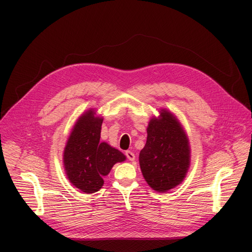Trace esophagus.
I'll return each instance as SVG.
<instances>
[{
    "label": "esophagus",
    "mask_w": 252,
    "mask_h": 252,
    "mask_svg": "<svg viewBox=\"0 0 252 252\" xmlns=\"http://www.w3.org/2000/svg\"><path fill=\"white\" fill-rule=\"evenodd\" d=\"M126 157H127V158L129 159V161H134V159H135V156H134V154H133V152L132 151H126Z\"/></svg>",
    "instance_id": "esophagus-1"
}]
</instances>
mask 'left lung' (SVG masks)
Listing matches in <instances>:
<instances>
[{
  "instance_id": "left-lung-1",
  "label": "left lung",
  "mask_w": 252,
  "mask_h": 252,
  "mask_svg": "<svg viewBox=\"0 0 252 252\" xmlns=\"http://www.w3.org/2000/svg\"><path fill=\"white\" fill-rule=\"evenodd\" d=\"M187 136L178 120L168 111L152 119L147 141L140 152V166L148 185L159 192L168 191L184 180L190 163Z\"/></svg>"
}]
</instances>
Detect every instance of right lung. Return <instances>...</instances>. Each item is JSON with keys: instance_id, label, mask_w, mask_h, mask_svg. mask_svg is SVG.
<instances>
[{"instance_id": "right-lung-1", "label": "right lung", "mask_w": 252, "mask_h": 252, "mask_svg": "<svg viewBox=\"0 0 252 252\" xmlns=\"http://www.w3.org/2000/svg\"><path fill=\"white\" fill-rule=\"evenodd\" d=\"M103 119L89 110L74 125L64 150V167L68 179L83 192L94 193L104 184L103 178L112 166L125 161V156L101 142Z\"/></svg>"}]
</instances>
